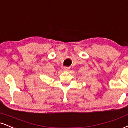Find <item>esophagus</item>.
Here are the masks:
<instances>
[{"label": "esophagus", "mask_w": 128, "mask_h": 128, "mask_svg": "<svg viewBox=\"0 0 128 128\" xmlns=\"http://www.w3.org/2000/svg\"><path fill=\"white\" fill-rule=\"evenodd\" d=\"M70 70V68L67 67H64V72H69Z\"/></svg>", "instance_id": "esophagus-1"}]
</instances>
